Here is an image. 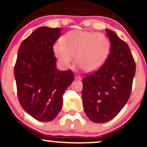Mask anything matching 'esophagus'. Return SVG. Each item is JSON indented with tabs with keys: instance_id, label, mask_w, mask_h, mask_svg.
<instances>
[{
	"instance_id": "esophagus-1",
	"label": "esophagus",
	"mask_w": 147,
	"mask_h": 147,
	"mask_svg": "<svg viewBox=\"0 0 147 147\" xmlns=\"http://www.w3.org/2000/svg\"><path fill=\"white\" fill-rule=\"evenodd\" d=\"M75 79L77 80H82V77H79V76H75Z\"/></svg>"
}]
</instances>
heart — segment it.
<instances>
[{"instance_id": "1", "label": "heart", "mask_w": 147, "mask_h": 147, "mask_svg": "<svg viewBox=\"0 0 147 147\" xmlns=\"http://www.w3.org/2000/svg\"><path fill=\"white\" fill-rule=\"evenodd\" d=\"M109 38L102 33L71 30L53 45V51L62 65L68 68L75 61L86 72H92L102 66L110 52Z\"/></svg>"}]
</instances>
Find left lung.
Segmentation results:
<instances>
[{"mask_svg":"<svg viewBox=\"0 0 147 147\" xmlns=\"http://www.w3.org/2000/svg\"><path fill=\"white\" fill-rule=\"evenodd\" d=\"M110 54L99 70L82 79L84 109L95 123H105L120 112L129 100L136 63L129 45L112 30L106 29Z\"/></svg>","mask_w":147,"mask_h":147,"instance_id":"8db88e82","label":"left lung"}]
</instances>
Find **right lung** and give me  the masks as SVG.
<instances>
[{
    "label": "right lung",
    "mask_w": 147,
    "mask_h": 147,
    "mask_svg": "<svg viewBox=\"0 0 147 147\" xmlns=\"http://www.w3.org/2000/svg\"><path fill=\"white\" fill-rule=\"evenodd\" d=\"M61 28L41 27L21 43L14 66L18 100L32 117L43 122L56 118L63 95L74 81L71 70L57 68L53 45Z\"/></svg>",
    "instance_id": "1"
}]
</instances>
